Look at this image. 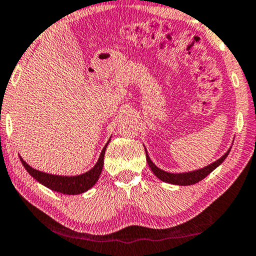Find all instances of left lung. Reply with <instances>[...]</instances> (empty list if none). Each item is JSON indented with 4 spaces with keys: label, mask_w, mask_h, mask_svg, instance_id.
<instances>
[{
    "label": "left lung",
    "mask_w": 256,
    "mask_h": 256,
    "mask_svg": "<svg viewBox=\"0 0 256 256\" xmlns=\"http://www.w3.org/2000/svg\"><path fill=\"white\" fill-rule=\"evenodd\" d=\"M230 152V149H228V152H227L225 155L222 157H220L219 160H216V162H213L212 164H210V166L202 168V169H199V170H194V171H190V172H183V174H171V172H166V171H164L162 169H160V168H157L155 164L152 162V160H150V157L148 155V152H146V162H148L150 169L154 172V174L157 178H160V180L166 182V183H170V184H176V185H192V184H196L198 183V182H200L202 180H204V178L208 176L212 172L213 170L216 169V166H219L220 164H222L225 158L227 157Z\"/></svg>",
    "instance_id": "left-lung-1"
}]
</instances>
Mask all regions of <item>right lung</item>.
Instances as JSON below:
<instances>
[{
	"instance_id": "right-lung-1",
	"label": "right lung",
	"mask_w": 256,
	"mask_h": 256,
	"mask_svg": "<svg viewBox=\"0 0 256 256\" xmlns=\"http://www.w3.org/2000/svg\"><path fill=\"white\" fill-rule=\"evenodd\" d=\"M108 143H110V141L104 146L96 166L90 171H87L85 174H78V176H57V174L42 172L40 170L31 168L26 160H23L22 157H20V158L28 172L37 182H40V184L51 188L52 191L60 192V194H80L86 192L87 190H90L93 185H96L98 180H99L101 171H102L104 152H106Z\"/></svg>"
}]
</instances>
